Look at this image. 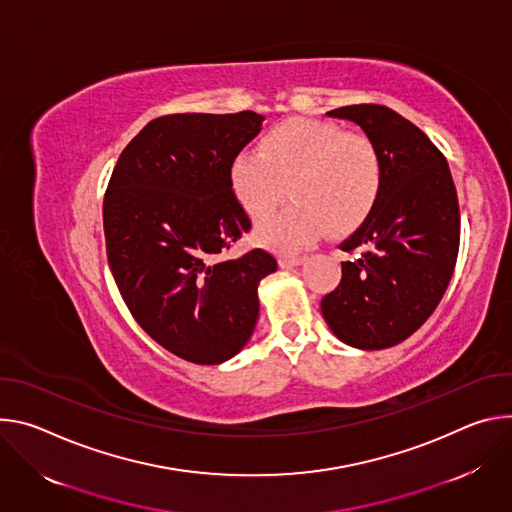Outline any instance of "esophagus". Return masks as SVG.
Masks as SVG:
<instances>
[{
  "mask_svg": "<svg viewBox=\"0 0 512 512\" xmlns=\"http://www.w3.org/2000/svg\"><path fill=\"white\" fill-rule=\"evenodd\" d=\"M303 260H305V256H299V254H282L278 258V264H280V268H293V266L303 264Z\"/></svg>",
  "mask_w": 512,
  "mask_h": 512,
  "instance_id": "obj_1",
  "label": "esophagus"
}]
</instances>
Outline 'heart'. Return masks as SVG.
Instances as JSON below:
<instances>
[{
	"label": "heart",
	"instance_id": "1",
	"mask_svg": "<svg viewBox=\"0 0 512 512\" xmlns=\"http://www.w3.org/2000/svg\"><path fill=\"white\" fill-rule=\"evenodd\" d=\"M238 203L254 219L295 205L258 225L256 238L295 250L323 234H352L368 219L382 191L376 146L327 122L295 118L274 126L258 148H242L230 166Z\"/></svg>",
	"mask_w": 512,
	"mask_h": 512
}]
</instances>
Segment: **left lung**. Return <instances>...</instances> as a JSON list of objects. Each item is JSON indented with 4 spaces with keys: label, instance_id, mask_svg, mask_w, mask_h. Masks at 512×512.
<instances>
[{
    "label": "left lung",
    "instance_id": "1",
    "mask_svg": "<svg viewBox=\"0 0 512 512\" xmlns=\"http://www.w3.org/2000/svg\"><path fill=\"white\" fill-rule=\"evenodd\" d=\"M358 124L382 160V191L358 230L339 244L356 254L323 297L333 335L358 350L405 342L439 305L458 260L460 207L447 160L409 120L384 105L327 111Z\"/></svg>",
    "mask_w": 512,
    "mask_h": 512
}]
</instances>
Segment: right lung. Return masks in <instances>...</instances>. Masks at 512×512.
Masks as SVG:
<instances>
[{
    "mask_svg": "<svg viewBox=\"0 0 512 512\" xmlns=\"http://www.w3.org/2000/svg\"><path fill=\"white\" fill-rule=\"evenodd\" d=\"M264 118L173 113L148 122L124 148L103 199L107 262L138 325L195 362L234 358L258 321V285L276 260L256 248L221 254L250 230L230 166Z\"/></svg>",
    "mask_w": 512,
    "mask_h": 512,
    "instance_id": "right-lung-1",
    "label": "right lung"
}]
</instances>
